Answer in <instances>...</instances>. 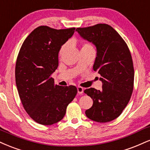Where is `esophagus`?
<instances>
[{
    "mask_svg": "<svg viewBox=\"0 0 150 150\" xmlns=\"http://www.w3.org/2000/svg\"><path fill=\"white\" fill-rule=\"evenodd\" d=\"M77 92H78V93H80V94L84 92V89H83V88L81 87V86H77Z\"/></svg>",
    "mask_w": 150,
    "mask_h": 150,
    "instance_id": "esophagus-1",
    "label": "esophagus"
}]
</instances>
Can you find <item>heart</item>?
Segmentation results:
<instances>
[{
  "mask_svg": "<svg viewBox=\"0 0 150 150\" xmlns=\"http://www.w3.org/2000/svg\"><path fill=\"white\" fill-rule=\"evenodd\" d=\"M67 44H65L61 47L60 50H59V56L61 57L63 54H64V52H66V48H67ZM81 50H93V46L91 45V44L89 42H85L84 43V44L82 45V49Z\"/></svg>",
  "mask_w": 150,
  "mask_h": 150,
  "instance_id": "obj_1",
  "label": "heart"
}]
</instances>
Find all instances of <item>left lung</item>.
<instances>
[{
	"label": "left lung",
	"mask_w": 150,
	"mask_h": 150,
	"mask_svg": "<svg viewBox=\"0 0 150 150\" xmlns=\"http://www.w3.org/2000/svg\"><path fill=\"white\" fill-rule=\"evenodd\" d=\"M76 30L97 50L93 68L100 75L102 90L89 88L84 93L93 99L85 114L90 120L105 123L122 114L133 93L134 69L127 43L112 27L98 23Z\"/></svg>",
	"instance_id": "obj_1"
}]
</instances>
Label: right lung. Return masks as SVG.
I'll list each match as a JSON object with an SVG mask.
<instances>
[{
  "instance_id": "right-lung-1",
  "label": "right lung",
  "mask_w": 150,
  "mask_h": 150,
  "mask_svg": "<svg viewBox=\"0 0 150 150\" xmlns=\"http://www.w3.org/2000/svg\"><path fill=\"white\" fill-rule=\"evenodd\" d=\"M75 28L38 26L23 41L15 66L16 84L23 107L37 123L52 125L64 118L76 96V86L54 84L51 77L59 66V52Z\"/></svg>"
}]
</instances>
